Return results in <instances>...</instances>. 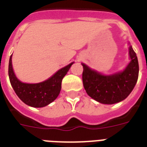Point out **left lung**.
<instances>
[{
  "mask_svg": "<svg viewBox=\"0 0 147 147\" xmlns=\"http://www.w3.org/2000/svg\"><path fill=\"white\" fill-rule=\"evenodd\" d=\"M131 61L123 71L104 76L82 63L83 85L87 94L98 102L113 105L124 100L134 89L139 76L137 54L129 47Z\"/></svg>",
  "mask_w": 147,
  "mask_h": 147,
  "instance_id": "obj_1",
  "label": "left lung"
}]
</instances>
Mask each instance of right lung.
<instances>
[{"mask_svg": "<svg viewBox=\"0 0 147 147\" xmlns=\"http://www.w3.org/2000/svg\"><path fill=\"white\" fill-rule=\"evenodd\" d=\"M74 62L59 69L47 80L36 84L21 82L16 77L12 67V55H10L8 67V75L10 84L15 93L26 105L33 107H42L49 105L56 99L62 87L64 78Z\"/></svg>", "mask_w": 147, "mask_h": 147, "instance_id": "obj_1", "label": "right lung"}]
</instances>
